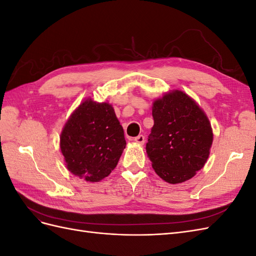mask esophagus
I'll return each instance as SVG.
<instances>
[{
  "mask_svg": "<svg viewBox=\"0 0 256 256\" xmlns=\"http://www.w3.org/2000/svg\"><path fill=\"white\" fill-rule=\"evenodd\" d=\"M134 141H136L138 144H141V145H143V144L145 143V136H142V134L138 136H136V138H134Z\"/></svg>",
  "mask_w": 256,
  "mask_h": 256,
  "instance_id": "1",
  "label": "esophagus"
}]
</instances>
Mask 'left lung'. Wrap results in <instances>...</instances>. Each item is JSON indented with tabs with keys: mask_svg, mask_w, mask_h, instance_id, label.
I'll return each mask as SVG.
<instances>
[{
	"mask_svg": "<svg viewBox=\"0 0 256 256\" xmlns=\"http://www.w3.org/2000/svg\"><path fill=\"white\" fill-rule=\"evenodd\" d=\"M154 126L146 143L152 168L162 180L180 184L204 166L212 144V129L200 106L182 90L152 104Z\"/></svg>",
	"mask_w": 256,
	"mask_h": 256,
	"instance_id": "obj_1",
	"label": "left lung"
}]
</instances>
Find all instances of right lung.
<instances>
[{
	"label": "right lung",
	"instance_id": "1",
	"mask_svg": "<svg viewBox=\"0 0 256 256\" xmlns=\"http://www.w3.org/2000/svg\"><path fill=\"white\" fill-rule=\"evenodd\" d=\"M60 140L67 168L90 182L109 176L126 147L124 129L113 106L90 98L70 115Z\"/></svg>",
	"mask_w": 256,
	"mask_h": 256
}]
</instances>
